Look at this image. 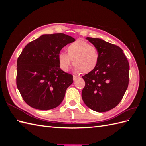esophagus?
Here are the masks:
<instances>
[{
  "label": "esophagus",
  "mask_w": 146,
  "mask_h": 146,
  "mask_svg": "<svg viewBox=\"0 0 146 146\" xmlns=\"http://www.w3.org/2000/svg\"><path fill=\"white\" fill-rule=\"evenodd\" d=\"M78 78H80V77H79V76H76V75H74V76H73V80H74V81L77 80V79H78Z\"/></svg>",
  "instance_id": "1"
}]
</instances>
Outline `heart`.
Returning a JSON list of instances; mask_svg holds the SVG:
<instances>
[{"instance_id":"1","label":"heart","mask_w":146,"mask_h":146,"mask_svg":"<svg viewBox=\"0 0 146 146\" xmlns=\"http://www.w3.org/2000/svg\"><path fill=\"white\" fill-rule=\"evenodd\" d=\"M67 52H60L58 56L60 68L67 72L72 63L77 72L89 73L98 65L99 54L97 48L87 42L77 40L67 47Z\"/></svg>"}]
</instances>
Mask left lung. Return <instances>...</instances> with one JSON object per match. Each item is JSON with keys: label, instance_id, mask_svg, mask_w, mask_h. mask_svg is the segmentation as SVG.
Wrapping results in <instances>:
<instances>
[{"label": "left lung", "instance_id": "8db88e82", "mask_svg": "<svg viewBox=\"0 0 146 146\" xmlns=\"http://www.w3.org/2000/svg\"><path fill=\"white\" fill-rule=\"evenodd\" d=\"M99 54L96 68L82 78V97L92 110L102 113L114 108L124 96L129 82L130 66L122 48L99 38H86Z\"/></svg>", "mask_w": 146, "mask_h": 146}]
</instances>
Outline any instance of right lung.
Masks as SVG:
<instances>
[{"label":"right lung","instance_id":"add662e5","mask_svg":"<svg viewBox=\"0 0 146 146\" xmlns=\"http://www.w3.org/2000/svg\"><path fill=\"white\" fill-rule=\"evenodd\" d=\"M75 41L64 33L42 35L22 51L17 61L16 85L31 107L48 110L63 101L73 76L60 69L58 56L62 48Z\"/></svg>","mask_w":146,"mask_h":146}]
</instances>
